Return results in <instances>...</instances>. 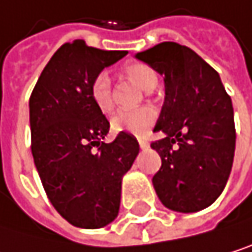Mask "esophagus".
<instances>
[{
  "label": "esophagus",
  "instance_id": "obj_1",
  "mask_svg": "<svg viewBox=\"0 0 252 252\" xmlns=\"http://www.w3.org/2000/svg\"><path fill=\"white\" fill-rule=\"evenodd\" d=\"M138 144H140L141 149H147L149 147V141L146 140L144 136H138Z\"/></svg>",
  "mask_w": 252,
  "mask_h": 252
}]
</instances>
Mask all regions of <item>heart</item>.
Instances as JSON below:
<instances>
[{
  "instance_id": "1",
  "label": "heart",
  "mask_w": 252,
  "mask_h": 252,
  "mask_svg": "<svg viewBox=\"0 0 252 252\" xmlns=\"http://www.w3.org/2000/svg\"><path fill=\"white\" fill-rule=\"evenodd\" d=\"M125 75L133 81L140 89L150 92L153 90L158 78L156 73L143 63H133L125 67ZM90 96L93 103L102 112H109L114 106L111 93V79L106 73H99L94 76L90 85ZM156 112L150 106H141L136 109H122L116 112L111 119V127L114 132H127L132 135H143L155 122Z\"/></svg>"
}]
</instances>
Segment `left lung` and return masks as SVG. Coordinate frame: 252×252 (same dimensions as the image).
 Instances as JSON below:
<instances>
[{"label": "left lung", "instance_id": "1", "mask_svg": "<svg viewBox=\"0 0 252 252\" xmlns=\"http://www.w3.org/2000/svg\"><path fill=\"white\" fill-rule=\"evenodd\" d=\"M160 73L165 100L153 132L162 165L153 176L162 204L182 213L209 207L224 191L236 146L231 99L218 72L188 46L162 42L135 55Z\"/></svg>", "mask_w": 252, "mask_h": 252}]
</instances>
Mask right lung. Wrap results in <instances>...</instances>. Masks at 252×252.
I'll return each instance as SVG.
<instances>
[{
  "label": "right lung",
  "instance_id": "right-lung-1",
  "mask_svg": "<svg viewBox=\"0 0 252 252\" xmlns=\"http://www.w3.org/2000/svg\"><path fill=\"white\" fill-rule=\"evenodd\" d=\"M126 54L87 46L84 40L64 43L30 97L37 173L55 210L79 228H100L117 218L122 179L140 152L136 138L126 132L112 143L102 141L109 122L90 96L94 76Z\"/></svg>",
  "mask_w": 252,
  "mask_h": 252
}]
</instances>
